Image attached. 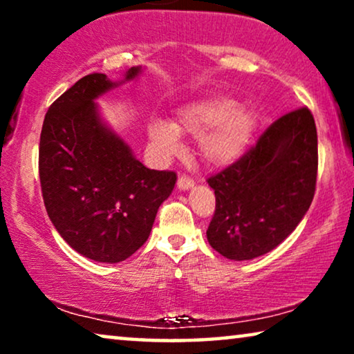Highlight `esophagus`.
Masks as SVG:
<instances>
[{"instance_id": "obj_1", "label": "esophagus", "mask_w": 354, "mask_h": 354, "mask_svg": "<svg viewBox=\"0 0 354 354\" xmlns=\"http://www.w3.org/2000/svg\"><path fill=\"white\" fill-rule=\"evenodd\" d=\"M193 178L192 177H188V176H182V177H178V180H177V187L180 188V190H188V188H192L193 187Z\"/></svg>"}]
</instances>
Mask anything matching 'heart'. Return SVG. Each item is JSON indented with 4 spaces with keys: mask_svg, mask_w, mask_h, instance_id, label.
<instances>
[{
    "mask_svg": "<svg viewBox=\"0 0 354 354\" xmlns=\"http://www.w3.org/2000/svg\"><path fill=\"white\" fill-rule=\"evenodd\" d=\"M254 130L253 111L236 106L229 96H214L185 106L174 125L154 120L148 135L164 154H174L180 148L178 133L200 137L198 147L203 159L212 166H227L246 151Z\"/></svg>",
    "mask_w": 354,
    "mask_h": 354,
    "instance_id": "heart-1",
    "label": "heart"
}]
</instances>
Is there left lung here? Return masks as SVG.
Returning a JSON list of instances; mask_svg holds the SVG:
<instances>
[{
  "label": "left lung",
  "instance_id": "left-lung-1",
  "mask_svg": "<svg viewBox=\"0 0 354 354\" xmlns=\"http://www.w3.org/2000/svg\"><path fill=\"white\" fill-rule=\"evenodd\" d=\"M316 180V122L311 111L298 108L270 124L240 159L207 178L216 195L207 241L235 261L269 253L301 222Z\"/></svg>",
  "mask_w": 354,
  "mask_h": 354
}]
</instances>
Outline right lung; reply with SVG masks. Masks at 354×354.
<instances>
[{"mask_svg":"<svg viewBox=\"0 0 354 354\" xmlns=\"http://www.w3.org/2000/svg\"><path fill=\"white\" fill-rule=\"evenodd\" d=\"M140 67L127 71L133 79ZM115 86L104 74L82 77L43 120L38 172L48 216L77 253L120 263L148 240L177 176L154 171L101 122L95 98Z\"/></svg>","mask_w":354,"mask_h":354,"instance_id":"right-lung-1","label":"right lung"}]
</instances>
